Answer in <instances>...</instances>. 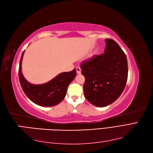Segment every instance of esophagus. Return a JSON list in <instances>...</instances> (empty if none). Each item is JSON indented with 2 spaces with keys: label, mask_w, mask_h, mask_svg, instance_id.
Here are the masks:
<instances>
[{
  "label": "esophagus",
  "mask_w": 153,
  "mask_h": 153,
  "mask_svg": "<svg viewBox=\"0 0 153 153\" xmlns=\"http://www.w3.org/2000/svg\"><path fill=\"white\" fill-rule=\"evenodd\" d=\"M76 73L77 74L81 73V69L80 68H76Z\"/></svg>",
  "instance_id": "1"
}]
</instances>
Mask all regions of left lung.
<instances>
[{
	"instance_id": "left-lung-1",
	"label": "left lung",
	"mask_w": 153,
	"mask_h": 153,
	"mask_svg": "<svg viewBox=\"0 0 153 153\" xmlns=\"http://www.w3.org/2000/svg\"><path fill=\"white\" fill-rule=\"evenodd\" d=\"M104 53L81 63L85 77L84 93L93 105L105 107L116 100L123 91L128 78L125 53L111 39H106Z\"/></svg>"
}]
</instances>
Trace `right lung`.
I'll return each instance as SVG.
<instances>
[{
	"mask_svg": "<svg viewBox=\"0 0 153 153\" xmlns=\"http://www.w3.org/2000/svg\"><path fill=\"white\" fill-rule=\"evenodd\" d=\"M24 53L25 51L22 54L19 68V78L24 93L31 101L39 106L48 107L58 105L65 98L68 85L76 76V69L59 73L47 83L32 84L25 79L21 72Z\"/></svg>",
	"mask_w": 153,
	"mask_h": 153,
	"instance_id": "1",
	"label": "right lung"
}]
</instances>
